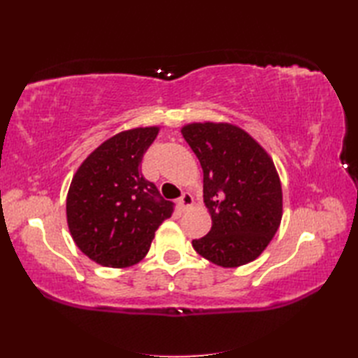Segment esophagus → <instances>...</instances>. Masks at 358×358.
Returning a JSON list of instances; mask_svg holds the SVG:
<instances>
[{"label": "esophagus", "mask_w": 358, "mask_h": 358, "mask_svg": "<svg viewBox=\"0 0 358 358\" xmlns=\"http://www.w3.org/2000/svg\"><path fill=\"white\" fill-rule=\"evenodd\" d=\"M194 206V199L191 194H183L181 195V199L178 200V208L181 210H186V209H191Z\"/></svg>", "instance_id": "esophagus-1"}]
</instances>
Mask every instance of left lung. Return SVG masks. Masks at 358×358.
I'll return each instance as SVG.
<instances>
[{"mask_svg": "<svg viewBox=\"0 0 358 358\" xmlns=\"http://www.w3.org/2000/svg\"><path fill=\"white\" fill-rule=\"evenodd\" d=\"M185 140L200 159L203 194L212 227L194 249L222 268L254 262L283 217V191L271 155L232 123H187Z\"/></svg>", "mask_w": 358, "mask_h": 358, "instance_id": "left-lung-1", "label": "left lung"}]
</instances>
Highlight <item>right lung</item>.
<instances>
[{
  "label": "right lung",
  "mask_w": 358,
  "mask_h": 358,
  "mask_svg": "<svg viewBox=\"0 0 358 358\" xmlns=\"http://www.w3.org/2000/svg\"><path fill=\"white\" fill-rule=\"evenodd\" d=\"M158 132L159 126H148L112 135L73 173L66 199L69 232L83 254L106 268L140 263L173 210L140 169Z\"/></svg>",
  "instance_id": "1"
}]
</instances>
